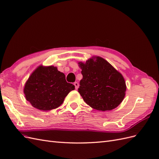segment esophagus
<instances>
[{"mask_svg": "<svg viewBox=\"0 0 159 159\" xmlns=\"http://www.w3.org/2000/svg\"><path fill=\"white\" fill-rule=\"evenodd\" d=\"M74 85L75 86V89H77L79 88V83L75 82V83H74Z\"/></svg>", "mask_w": 159, "mask_h": 159, "instance_id": "1", "label": "esophagus"}]
</instances>
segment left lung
<instances>
[{
  "mask_svg": "<svg viewBox=\"0 0 159 159\" xmlns=\"http://www.w3.org/2000/svg\"><path fill=\"white\" fill-rule=\"evenodd\" d=\"M83 79L78 91L84 102L92 108L109 111L117 107L125 97L123 76L101 57L79 62Z\"/></svg>",
  "mask_w": 159,
  "mask_h": 159,
  "instance_id": "left-lung-1",
  "label": "left lung"
}]
</instances>
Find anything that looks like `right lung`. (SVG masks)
Here are the masks:
<instances>
[{"label": "right lung", "mask_w": 159, "mask_h": 159, "mask_svg": "<svg viewBox=\"0 0 159 159\" xmlns=\"http://www.w3.org/2000/svg\"><path fill=\"white\" fill-rule=\"evenodd\" d=\"M75 86L67 83L65 75L54 66H39L32 73L25 83L26 99L40 110H51L63 103Z\"/></svg>", "instance_id": "1"}]
</instances>
